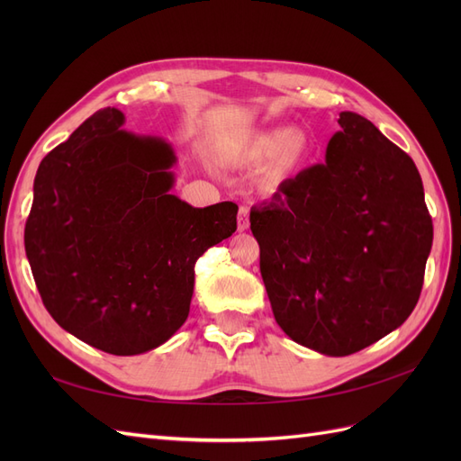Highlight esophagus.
<instances>
[{"instance_id": "obj_1", "label": "esophagus", "mask_w": 461, "mask_h": 461, "mask_svg": "<svg viewBox=\"0 0 461 461\" xmlns=\"http://www.w3.org/2000/svg\"><path fill=\"white\" fill-rule=\"evenodd\" d=\"M248 227H249L248 209H246V207H240V212H239V230L244 232V230H248Z\"/></svg>"}]
</instances>
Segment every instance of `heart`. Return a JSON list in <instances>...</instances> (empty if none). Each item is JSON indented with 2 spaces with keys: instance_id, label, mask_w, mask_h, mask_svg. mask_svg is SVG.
<instances>
[{
  "instance_id": "1",
  "label": "heart",
  "mask_w": 461,
  "mask_h": 461,
  "mask_svg": "<svg viewBox=\"0 0 461 461\" xmlns=\"http://www.w3.org/2000/svg\"><path fill=\"white\" fill-rule=\"evenodd\" d=\"M230 158L240 165H252L269 158L265 176L273 183H283L303 167L308 158V140L303 134L286 129L254 132L230 149Z\"/></svg>"
}]
</instances>
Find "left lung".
Here are the masks:
<instances>
[{"instance_id": "obj_1", "label": "left lung", "mask_w": 461, "mask_h": 461, "mask_svg": "<svg viewBox=\"0 0 461 461\" xmlns=\"http://www.w3.org/2000/svg\"><path fill=\"white\" fill-rule=\"evenodd\" d=\"M339 124L325 163L249 212L278 327L334 357L364 350L410 317L432 246L411 158L352 111Z\"/></svg>"}]
</instances>
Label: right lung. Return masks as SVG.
Segmentation results:
<instances>
[{"label":"right lung","instance_id":"obj_1","mask_svg":"<svg viewBox=\"0 0 461 461\" xmlns=\"http://www.w3.org/2000/svg\"><path fill=\"white\" fill-rule=\"evenodd\" d=\"M105 107L41 159L24 227L38 292L58 325L113 356L183 327L194 265L236 230L239 205L192 207L169 190L171 144L121 129Z\"/></svg>","mask_w":461,"mask_h":461}]
</instances>
